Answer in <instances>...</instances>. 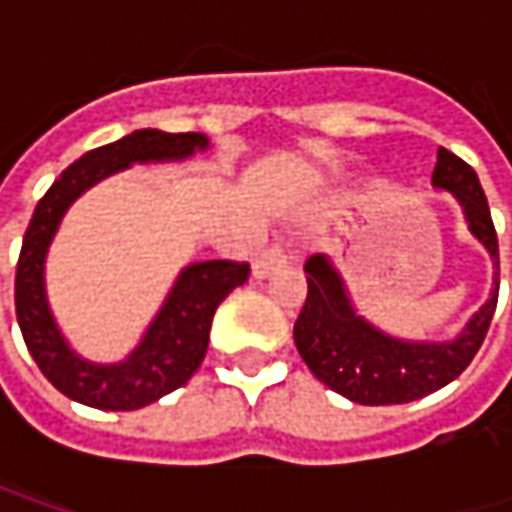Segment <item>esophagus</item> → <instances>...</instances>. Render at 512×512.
I'll return each mask as SVG.
<instances>
[{
    "mask_svg": "<svg viewBox=\"0 0 512 512\" xmlns=\"http://www.w3.org/2000/svg\"><path fill=\"white\" fill-rule=\"evenodd\" d=\"M285 265V250L282 247H267V250H262L256 256V262H253V279H267V276H273L276 270H282Z\"/></svg>",
    "mask_w": 512,
    "mask_h": 512,
    "instance_id": "1",
    "label": "esophagus"
}]
</instances>
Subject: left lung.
I'll list each match as a JSON object with an SVG mask.
<instances>
[{"mask_svg": "<svg viewBox=\"0 0 512 512\" xmlns=\"http://www.w3.org/2000/svg\"><path fill=\"white\" fill-rule=\"evenodd\" d=\"M433 187L453 193L470 236L493 262L490 296L453 339H399L364 319L336 262L316 253L305 265L307 299L293 342L310 373L356 404H404L450 384L479 353L499 302V239L476 170L439 148Z\"/></svg>", "mask_w": 512, "mask_h": 512, "instance_id": "8db88e82", "label": "left lung"}]
</instances>
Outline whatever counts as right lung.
<instances>
[{"label":"right lung","instance_id":"add662e5","mask_svg":"<svg viewBox=\"0 0 512 512\" xmlns=\"http://www.w3.org/2000/svg\"><path fill=\"white\" fill-rule=\"evenodd\" d=\"M210 148L205 133L133 130L119 142L76 159L39 199L16 265V319L33 362L59 393L96 410H139L190 382L207 353L210 322L233 287L245 285L250 267L239 262H193L182 267L139 344L122 362H88L65 339L50 310L45 262L68 207L93 185L130 165L185 162Z\"/></svg>","mask_w":512,"mask_h":512}]
</instances>
